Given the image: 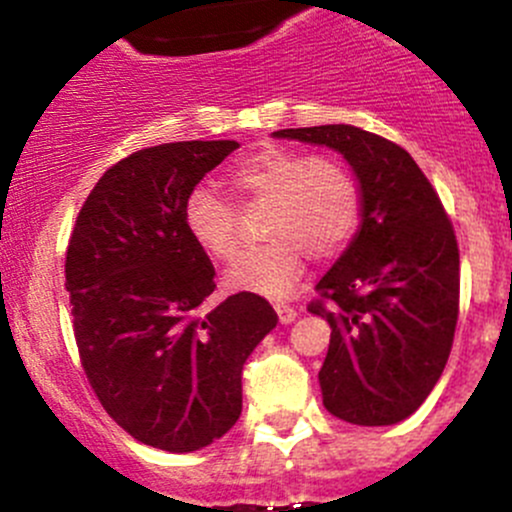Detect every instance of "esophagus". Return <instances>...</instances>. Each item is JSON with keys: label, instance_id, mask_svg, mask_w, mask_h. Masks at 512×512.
<instances>
[{"label": "esophagus", "instance_id": "34e87169", "mask_svg": "<svg viewBox=\"0 0 512 512\" xmlns=\"http://www.w3.org/2000/svg\"><path fill=\"white\" fill-rule=\"evenodd\" d=\"M277 309V317H280L282 324H292L294 319H297V309L292 307V304H285V302H277L275 304Z\"/></svg>", "mask_w": 512, "mask_h": 512}]
</instances>
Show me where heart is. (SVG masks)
<instances>
[{"label":"heart","instance_id":"obj_1","mask_svg":"<svg viewBox=\"0 0 512 512\" xmlns=\"http://www.w3.org/2000/svg\"><path fill=\"white\" fill-rule=\"evenodd\" d=\"M227 180L245 205L267 203V242L237 257L227 287L282 297L302 277L307 255L332 260L356 235L361 195L339 160L265 151L232 168ZM183 227L213 260H232L240 247V213L208 185L185 195Z\"/></svg>","mask_w":512,"mask_h":512}]
</instances>
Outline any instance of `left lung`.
Wrapping results in <instances>:
<instances>
[{
	"mask_svg": "<svg viewBox=\"0 0 512 512\" xmlns=\"http://www.w3.org/2000/svg\"><path fill=\"white\" fill-rule=\"evenodd\" d=\"M342 153L361 183V230L307 304L332 327L319 369L329 414L391 426L426 401L446 369L461 302L453 223L416 160L356 126L275 131Z\"/></svg>",
	"mask_w": 512,
	"mask_h": 512,
	"instance_id": "1",
	"label": "left lung"
}]
</instances>
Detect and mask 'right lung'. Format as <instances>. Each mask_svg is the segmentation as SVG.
<instances>
[{
	"instance_id": "right-lung-1",
	"label": "right lung",
	"mask_w": 512,
	"mask_h": 512,
	"mask_svg": "<svg viewBox=\"0 0 512 512\" xmlns=\"http://www.w3.org/2000/svg\"><path fill=\"white\" fill-rule=\"evenodd\" d=\"M240 143L180 141L113 163L66 247V289L84 374L136 441L188 453L242 411V364L277 312L255 292L210 304L215 267L183 227L185 195Z\"/></svg>"
}]
</instances>
